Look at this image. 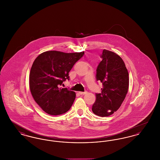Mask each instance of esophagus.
Wrapping results in <instances>:
<instances>
[{
	"label": "esophagus",
	"instance_id": "esophagus-1",
	"mask_svg": "<svg viewBox=\"0 0 160 160\" xmlns=\"http://www.w3.org/2000/svg\"><path fill=\"white\" fill-rule=\"evenodd\" d=\"M78 93H79V94H80V95H85V94H86L88 92H87V91L79 92Z\"/></svg>",
	"mask_w": 160,
	"mask_h": 160
}]
</instances>
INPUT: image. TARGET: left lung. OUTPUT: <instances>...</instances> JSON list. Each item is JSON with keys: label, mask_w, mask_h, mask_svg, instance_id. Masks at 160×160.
I'll return each mask as SVG.
<instances>
[{"label": "left lung", "mask_w": 160, "mask_h": 160, "mask_svg": "<svg viewBox=\"0 0 160 160\" xmlns=\"http://www.w3.org/2000/svg\"><path fill=\"white\" fill-rule=\"evenodd\" d=\"M97 68L96 78L103 87L101 93H96L92 106L94 114L106 117L113 114L121 107L129 86L128 70L122 58L112 52L104 50Z\"/></svg>", "instance_id": "1"}]
</instances>
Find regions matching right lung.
<instances>
[{"label":"right lung","mask_w":160,"mask_h":160,"mask_svg":"<svg viewBox=\"0 0 160 160\" xmlns=\"http://www.w3.org/2000/svg\"><path fill=\"white\" fill-rule=\"evenodd\" d=\"M84 53L48 51L39 54L33 62L29 75L31 93L47 113L63 114L72 106L76 93L59 87L69 80V72Z\"/></svg>","instance_id":"add662e5"}]
</instances>
